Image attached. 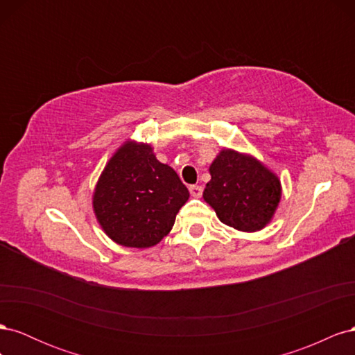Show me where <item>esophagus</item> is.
Instances as JSON below:
<instances>
[{
  "label": "esophagus",
  "instance_id": "1",
  "mask_svg": "<svg viewBox=\"0 0 355 355\" xmlns=\"http://www.w3.org/2000/svg\"><path fill=\"white\" fill-rule=\"evenodd\" d=\"M189 192H191L192 197L198 198V197H201V194H202V188H201L200 185H191V187H189Z\"/></svg>",
  "mask_w": 355,
  "mask_h": 355
}]
</instances>
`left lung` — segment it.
<instances>
[{"instance_id": "8db88e82", "label": "left lung", "mask_w": 355, "mask_h": 355, "mask_svg": "<svg viewBox=\"0 0 355 355\" xmlns=\"http://www.w3.org/2000/svg\"><path fill=\"white\" fill-rule=\"evenodd\" d=\"M204 201L222 223L254 232L271 222L282 198L280 179L254 157L225 148L210 164Z\"/></svg>"}]
</instances>
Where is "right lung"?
<instances>
[{
    "label": "right lung",
    "instance_id": "add662e5",
    "mask_svg": "<svg viewBox=\"0 0 355 355\" xmlns=\"http://www.w3.org/2000/svg\"><path fill=\"white\" fill-rule=\"evenodd\" d=\"M188 198V188L173 168L159 163L151 145L127 141L96 184L93 210L112 241L146 249L171 231Z\"/></svg>",
    "mask_w": 355,
    "mask_h": 355
}]
</instances>
